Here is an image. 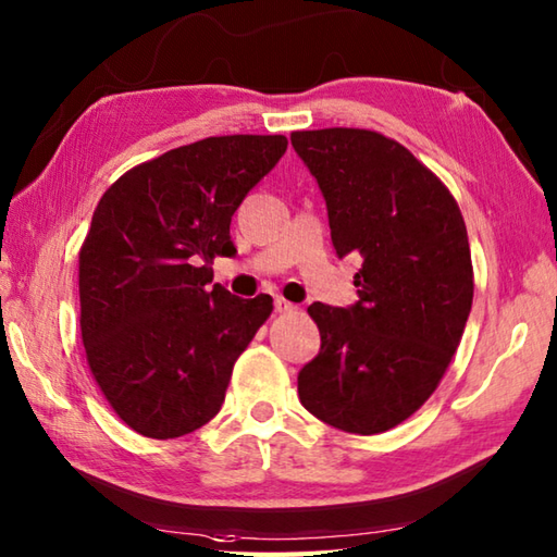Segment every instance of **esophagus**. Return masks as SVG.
I'll return each mask as SVG.
<instances>
[{
	"instance_id": "34e87169",
	"label": "esophagus",
	"mask_w": 557,
	"mask_h": 557,
	"mask_svg": "<svg viewBox=\"0 0 557 557\" xmlns=\"http://www.w3.org/2000/svg\"><path fill=\"white\" fill-rule=\"evenodd\" d=\"M275 311H277V313H295V311H297V305H292V301L277 297V299H275Z\"/></svg>"
}]
</instances>
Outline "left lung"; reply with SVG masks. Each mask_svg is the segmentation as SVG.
<instances>
[{"mask_svg": "<svg viewBox=\"0 0 557 557\" xmlns=\"http://www.w3.org/2000/svg\"><path fill=\"white\" fill-rule=\"evenodd\" d=\"M338 258L358 252V301H313L319 356L299 399L333 429L372 436L407 421L458 350L472 307L468 228L448 187L397 140L368 128L295 131Z\"/></svg>", "mask_w": 557, "mask_h": 557, "instance_id": "obj_1", "label": "left lung"}]
</instances>
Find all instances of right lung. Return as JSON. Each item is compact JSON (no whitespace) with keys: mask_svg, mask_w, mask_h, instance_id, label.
I'll list each match as a JSON object with an SVG mask.
<instances>
[{"mask_svg":"<svg viewBox=\"0 0 557 557\" xmlns=\"http://www.w3.org/2000/svg\"><path fill=\"white\" fill-rule=\"evenodd\" d=\"M285 136H211L131 168L79 248V331L99 389L128 429L180 438L219 413L272 297L209 287L236 252L231 216L285 156Z\"/></svg>","mask_w":557,"mask_h":557,"instance_id":"1","label":"right lung"}]
</instances>
